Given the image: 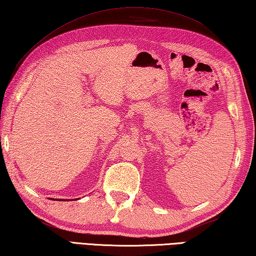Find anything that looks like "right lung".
Returning <instances> with one entry per match:
<instances>
[{
	"label": "right lung",
	"instance_id": "add662e5",
	"mask_svg": "<svg viewBox=\"0 0 256 256\" xmlns=\"http://www.w3.org/2000/svg\"><path fill=\"white\" fill-rule=\"evenodd\" d=\"M56 200H57V199H56ZM58 200H62V199H58Z\"/></svg>",
	"mask_w": 256,
	"mask_h": 256
}]
</instances>
